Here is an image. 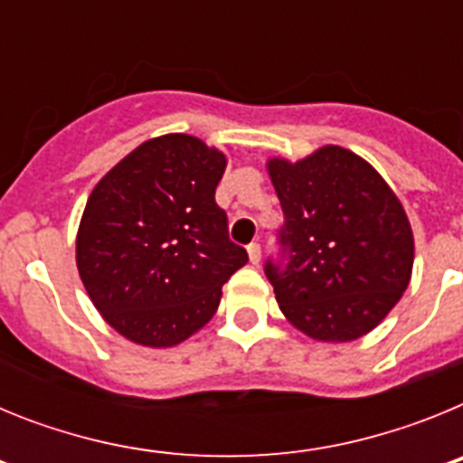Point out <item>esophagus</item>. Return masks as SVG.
I'll return each mask as SVG.
<instances>
[{"label":"esophagus","mask_w":463,"mask_h":463,"mask_svg":"<svg viewBox=\"0 0 463 463\" xmlns=\"http://www.w3.org/2000/svg\"><path fill=\"white\" fill-rule=\"evenodd\" d=\"M248 260H250L252 267H257V264H260V260H261V248H260V245H257V243L248 245Z\"/></svg>","instance_id":"34e87169"}]
</instances>
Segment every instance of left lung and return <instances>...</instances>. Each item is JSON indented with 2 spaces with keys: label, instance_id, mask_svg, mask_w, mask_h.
Wrapping results in <instances>:
<instances>
[{
  "label": "left lung",
  "instance_id": "obj_1",
  "mask_svg": "<svg viewBox=\"0 0 463 463\" xmlns=\"http://www.w3.org/2000/svg\"><path fill=\"white\" fill-rule=\"evenodd\" d=\"M280 199L288 267L267 264L285 320L313 341L366 336L399 304L415 261L403 203L364 157L322 146L306 157H269Z\"/></svg>",
  "mask_w": 463,
  "mask_h": 463
}]
</instances>
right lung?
<instances>
[{
  "instance_id": "right-lung-1",
  "label": "right lung",
  "mask_w": 463,
  "mask_h": 463,
  "mask_svg": "<svg viewBox=\"0 0 463 463\" xmlns=\"http://www.w3.org/2000/svg\"><path fill=\"white\" fill-rule=\"evenodd\" d=\"M227 155L192 134L143 141L90 192L76 267L106 325L143 347H174L211 322L245 267L215 187Z\"/></svg>"
}]
</instances>
